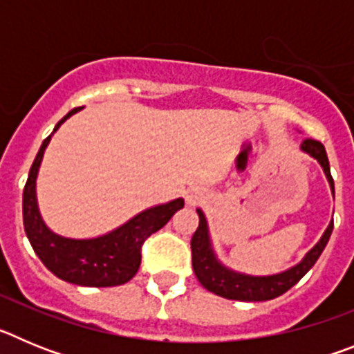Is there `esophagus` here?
<instances>
[{
    "label": "esophagus",
    "mask_w": 354,
    "mask_h": 354,
    "mask_svg": "<svg viewBox=\"0 0 354 354\" xmlns=\"http://www.w3.org/2000/svg\"><path fill=\"white\" fill-rule=\"evenodd\" d=\"M200 198H202V195H200L198 192H189V193H187V196H186V202L189 205H195Z\"/></svg>",
    "instance_id": "34e87169"
}]
</instances>
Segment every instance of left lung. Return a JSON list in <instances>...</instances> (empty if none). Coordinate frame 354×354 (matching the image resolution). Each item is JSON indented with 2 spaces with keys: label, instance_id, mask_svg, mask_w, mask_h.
Listing matches in <instances>:
<instances>
[{
  "label": "left lung",
  "instance_id": "obj_1",
  "mask_svg": "<svg viewBox=\"0 0 354 354\" xmlns=\"http://www.w3.org/2000/svg\"><path fill=\"white\" fill-rule=\"evenodd\" d=\"M301 150H305L306 154H310L312 158H315L321 162V167L324 168V174L328 177V183L331 186V192H333V196H335L333 177L330 174V161H328L323 143L314 138H305L301 143ZM196 212H198L200 221L198 228H196L192 237L193 271H195L198 282L209 292L218 294L221 298L236 299V301H266V299L278 298L283 292H287L317 262L319 255L323 253L324 246L330 241L331 230H333V221H331L317 245L306 253V257L298 266L290 268L289 271L273 274V277H248V274L234 273V271L227 270L225 266H221L220 262L216 261L214 253L211 250V243H209L207 223H205L204 212L200 211V209Z\"/></svg>",
  "mask_w": 354,
  "mask_h": 354
}]
</instances>
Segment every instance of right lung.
Masks as SVG:
<instances>
[{
	"label": "right lung",
	"mask_w": 354,
	"mask_h": 354,
	"mask_svg": "<svg viewBox=\"0 0 354 354\" xmlns=\"http://www.w3.org/2000/svg\"><path fill=\"white\" fill-rule=\"evenodd\" d=\"M80 108L72 109L56 124L55 131ZM53 133L42 142L39 154L30 168L23 193L24 230L31 246L51 273L84 287H113L129 282L142 262V246L159 228L170 221L171 216L184 207V200H171L168 204L147 209L134 216L113 232L95 239H67L53 234L39 214L35 198V180L44 150Z\"/></svg>",
	"instance_id": "right-lung-1"
}]
</instances>
